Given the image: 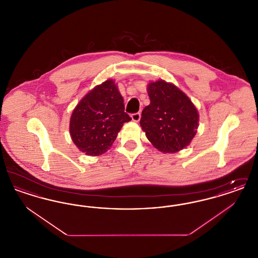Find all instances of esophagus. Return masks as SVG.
<instances>
[{
	"label": "esophagus",
	"instance_id": "34e87169",
	"mask_svg": "<svg viewBox=\"0 0 258 258\" xmlns=\"http://www.w3.org/2000/svg\"><path fill=\"white\" fill-rule=\"evenodd\" d=\"M132 119H133V121L134 122H138L139 120H140V117H141V115H140V113L139 112H136V113H134V114H132Z\"/></svg>",
	"mask_w": 258,
	"mask_h": 258
}]
</instances>
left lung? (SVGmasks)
I'll return each instance as SVG.
<instances>
[{
  "label": "left lung",
  "instance_id": "8db88e82",
  "mask_svg": "<svg viewBox=\"0 0 258 258\" xmlns=\"http://www.w3.org/2000/svg\"><path fill=\"white\" fill-rule=\"evenodd\" d=\"M148 95L151 103L142 111L140 125L149 141L163 153L186 147L198 127V113L191 100L163 80L150 83Z\"/></svg>",
  "mask_w": 258,
  "mask_h": 258
}]
</instances>
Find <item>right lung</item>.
Instances as JSON below:
<instances>
[{"mask_svg": "<svg viewBox=\"0 0 258 258\" xmlns=\"http://www.w3.org/2000/svg\"><path fill=\"white\" fill-rule=\"evenodd\" d=\"M132 118L113 80L96 87L81 99L71 118L74 144L88 156H98L111 147L123 123Z\"/></svg>", "mask_w": 258, "mask_h": 258, "instance_id": "add662e5", "label": "right lung"}]
</instances>
